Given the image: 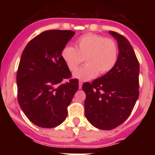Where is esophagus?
Segmentation results:
<instances>
[{
	"label": "esophagus",
	"mask_w": 155,
	"mask_h": 155,
	"mask_svg": "<svg viewBox=\"0 0 155 155\" xmlns=\"http://www.w3.org/2000/svg\"><path fill=\"white\" fill-rule=\"evenodd\" d=\"M82 81H79V89H81V87H82Z\"/></svg>",
	"instance_id": "1"
}]
</instances>
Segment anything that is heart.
Instances as JSON below:
<instances>
[{
  "label": "heart",
  "mask_w": 155,
  "mask_h": 155,
  "mask_svg": "<svg viewBox=\"0 0 155 155\" xmlns=\"http://www.w3.org/2000/svg\"><path fill=\"white\" fill-rule=\"evenodd\" d=\"M77 47L64 46L61 57L68 69L73 71L85 59L86 65L77 69L74 77L87 81L98 74H105L113 69L118 60V47L116 42L104 35L85 34L76 41Z\"/></svg>",
  "instance_id": "b5f03b06"
}]
</instances>
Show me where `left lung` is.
<instances>
[{
    "label": "left lung",
    "instance_id": "left-lung-1",
    "mask_svg": "<svg viewBox=\"0 0 155 155\" xmlns=\"http://www.w3.org/2000/svg\"><path fill=\"white\" fill-rule=\"evenodd\" d=\"M120 53L114 68L102 77L82 85L87 120L100 130H113L132 113L139 97L140 64L130 42L116 31Z\"/></svg>",
    "mask_w": 155,
    "mask_h": 155
}]
</instances>
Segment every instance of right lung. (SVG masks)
<instances>
[{"label": "right lung", "instance_id": "add662e5", "mask_svg": "<svg viewBox=\"0 0 155 155\" xmlns=\"http://www.w3.org/2000/svg\"><path fill=\"white\" fill-rule=\"evenodd\" d=\"M71 30L42 31L29 41L17 72L18 101L30 121L42 128L61 124L76 91L78 80L61 57V51L74 35ZM67 79L68 81L64 83Z\"/></svg>", "mask_w": 155, "mask_h": 155}]
</instances>
